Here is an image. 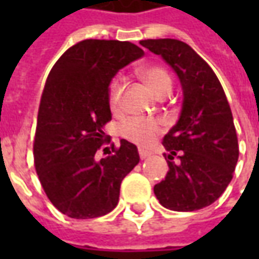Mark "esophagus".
Instances as JSON below:
<instances>
[{
  "instance_id": "esophagus-1",
  "label": "esophagus",
  "mask_w": 259,
  "mask_h": 259,
  "mask_svg": "<svg viewBox=\"0 0 259 259\" xmlns=\"http://www.w3.org/2000/svg\"><path fill=\"white\" fill-rule=\"evenodd\" d=\"M139 155H140L141 159H146V158H148L151 155V152L147 151V150H139Z\"/></svg>"
}]
</instances>
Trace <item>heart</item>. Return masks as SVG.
<instances>
[{
	"mask_svg": "<svg viewBox=\"0 0 259 259\" xmlns=\"http://www.w3.org/2000/svg\"><path fill=\"white\" fill-rule=\"evenodd\" d=\"M139 73L141 79L144 80L147 87L157 98L170 94L174 81L165 68L158 66V65H151V66L141 69ZM123 89V81L118 77L111 80L108 84V105L113 112L119 111L120 108ZM162 132L163 122L159 119L132 118L120 126V135L123 136L126 140L132 141L140 147L150 146L152 141L155 140V137L161 135Z\"/></svg>",
	"mask_w": 259,
	"mask_h": 259,
	"instance_id": "1",
	"label": "heart"
}]
</instances>
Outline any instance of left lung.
<instances>
[{"instance_id":"obj_1","label":"left lung","mask_w":259,"mask_h":259,"mask_svg":"<svg viewBox=\"0 0 259 259\" xmlns=\"http://www.w3.org/2000/svg\"><path fill=\"white\" fill-rule=\"evenodd\" d=\"M140 44L172 66L183 89L180 118L162 141L169 170L154 193L172 211L211 205L226 190L239 159L233 115L222 84L186 42L158 38Z\"/></svg>"}]
</instances>
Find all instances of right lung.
Segmentation results:
<instances>
[{"label":"right lung","mask_w":259,"mask_h":259,"mask_svg":"<svg viewBox=\"0 0 259 259\" xmlns=\"http://www.w3.org/2000/svg\"><path fill=\"white\" fill-rule=\"evenodd\" d=\"M144 51L118 40H83L55 62L42 90L33 155L42 189L53 205L74 219L107 215L118 205L120 183L140 161L135 144L100 161L104 126L112 119L108 84Z\"/></svg>","instance_id":"1"}]
</instances>
